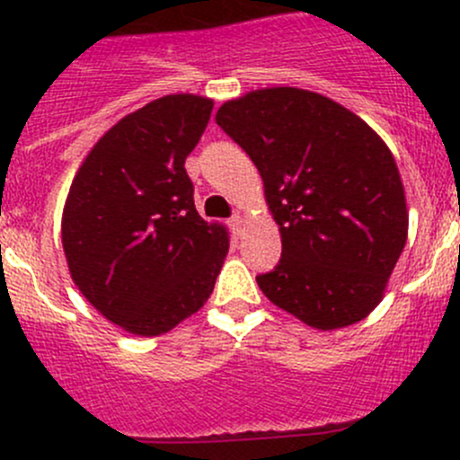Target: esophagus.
I'll return each instance as SVG.
<instances>
[{
	"instance_id": "obj_1",
	"label": "esophagus",
	"mask_w": 460,
	"mask_h": 460,
	"mask_svg": "<svg viewBox=\"0 0 460 460\" xmlns=\"http://www.w3.org/2000/svg\"><path fill=\"white\" fill-rule=\"evenodd\" d=\"M231 229L235 231V234H240V231H243V216H240V213H234V216H231Z\"/></svg>"
}]
</instances>
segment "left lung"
Masks as SVG:
<instances>
[{
	"label": "left lung",
	"instance_id": "1",
	"mask_svg": "<svg viewBox=\"0 0 460 460\" xmlns=\"http://www.w3.org/2000/svg\"><path fill=\"white\" fill-rule=\"evenodd\" d=\"M216 122L258 166L282 256L262 294L309 327L338 329L380 303L407 240L398 166L351 111L278 86L225 102Z\"/></svg>",
	"mask_w": 460,
	"mask_h": 460
}]
</instances>
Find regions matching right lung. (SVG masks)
Masks as SVG:
<instances>
[{"label":"right lung","mask_w":460,"mask_h":460,"mask_svg":"<svg viewBox=\"0 0 460 460\" xmlns=\"http://www.w3.org/2000/svg\"><path fill=\"white\" fill-rule=\"evenodd\" d=\"M213 102L164 95L119 119L68 191L62 244L77 289L136 336H160L211 296L229 235L193 204L184 160Z\"/></svg>","instance_id":"add662e5"}]
</instances>
